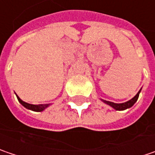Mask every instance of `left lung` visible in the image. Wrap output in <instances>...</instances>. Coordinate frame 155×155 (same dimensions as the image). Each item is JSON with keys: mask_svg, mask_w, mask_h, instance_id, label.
Returning <instances> with one entry per match:
<instances>
[{"mask_svg": "<svg viewBox=\"0 0 155 155\" xmlns=\"http://www.w3.org/2000/svg\"><path fill=\"white\" fill-rule=\"evenodd\" d=\"M141 89L137 93V95L132 97L131 100L125 102V103H122V104H115V103H112V102H110V101H106V100H104V99H101L102 102H104L106 104L110 105V107H112L114 110H124L126 109H129L131 108L132 106H133V104L137 102L138 98H139V96H140V93Z\"/></svg>", "mask_w": 155, "mask_h": 155, "instance_id": "obj_1", "label": "left lung"}]
</instances>
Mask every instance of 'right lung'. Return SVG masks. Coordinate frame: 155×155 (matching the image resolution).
Returning a JSON list of instances; mask_svg holds the SVG:
<instances>
[{
	"mask_svg": "<svg viewBox=\"0 0 155 155\" xmlns=\"http://www.w3.org/2000/svg\"><path fill=\"white\" fill-rule=\"evenodd\" d=\"M15 96H16V97H17V99H18L19 103L23 105L24 108H26L27 110H33V111L41 112V111H43V110H45L46 108H48L50 105L52 104H38V105L31 104H28V103H25V102H23V100H22V99H21L19 96H17L16 94H15Z\"/></svg>",
	"mask_w": 155,
	"mask_h": 155,
	"instance_id": "obj_1",
	"label": "right lung"
}]
</instances>
